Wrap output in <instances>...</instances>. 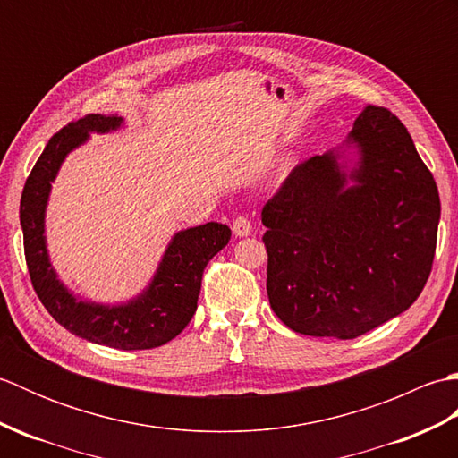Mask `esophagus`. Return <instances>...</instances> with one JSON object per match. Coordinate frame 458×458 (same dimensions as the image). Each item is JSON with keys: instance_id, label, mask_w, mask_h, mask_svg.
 Here are the masks:
<instances>
[{"instance_id": "esophagus-1", "label": "esophagus", "mask_w": 458, "mask_h": 458, "mask_svg": "<svg viewBox=\"0 0 458 458\" xmlns=\"http://www.w3.org/2000/svg\"><path fill=\"white\" fill-rule=\"evenodd\" d=\"M232 232H234V236L238 238H244L250 236L254 228H251V222L246 216H238L234 222H232Z\"/></svg>"}]
</instances>
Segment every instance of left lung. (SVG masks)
<instances>
[{"label":"left lung","instance_id":"left-lung-1","mask_svg":"<svg viewBox=\"0 0 458 458\" xmlns=\"http://www.w3.org/2000/svg\"><path fill=\"white\" fill-rule=\"evenodd\" d=\"M439 218L411 135L368 106L340 148L301 163L261 210L271 309L309 336L348 340L384 325L423 291Z\"/></svg>","mask_w":458,"mask_h":458}]
</instances>
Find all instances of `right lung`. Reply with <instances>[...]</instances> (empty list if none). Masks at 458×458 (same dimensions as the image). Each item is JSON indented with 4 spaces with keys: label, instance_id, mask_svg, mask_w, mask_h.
I'll use <instances>...</instances> for the list:
<instances>
[{
    "label": "right lung",
    "instance_id": "right-lung-1",
    "mask_svg": "<svg viewBox=\"0 0 458 458\" xmlns=\"http://www.w3.org/2000/svg\"><path fill=\"white\" fill-rule=\"evenodd\" d=\"M120 128H123L122 115L92 114L55 133L25 182L19 220L29 276L56 323L89 343L118 350H148L169 343L191 323L197 310L202 271L228 244L232 232L218 222L177 232L149 285L125 303L106 305L74 295L58 279L48 258L45 236L48 194L68 153L89 141L90 133H110Z\"/></svg>",
    "mask_w": 458,
    "mask_h": 458
}]
</instances>
